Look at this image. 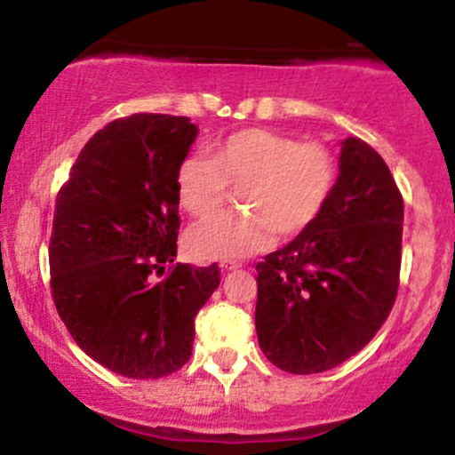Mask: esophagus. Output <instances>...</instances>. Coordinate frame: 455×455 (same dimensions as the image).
<instances>
[{
    "instance_id": "1",
    "label": "esophagus",
    "mask_w": 455,
    "mask_h": 455,
    "mask_svg": "<svg viewBox=\"0 0 455 455\" xmlns=\"http://www.w3.org/2000/svg\"><path fill=\"white\" fill-rule=\"evenodd\" d=\"M220 267H222L224 272H231V269L239 267V263L237 261H222V263H220Z\"/></svg>"
}]
</instances>
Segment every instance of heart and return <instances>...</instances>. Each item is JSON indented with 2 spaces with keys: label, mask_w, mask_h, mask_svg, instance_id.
<instances>
[{
  "label": "heart",
  "mask_w": 455,
  "mask_h": 455,
  "mask_svg": "<svg viewBox=\"0 0 455 455\" xmlns=\"http://www.w3.org/2000/svg\"><path fill=\"white\" fill-rule=\"evenodd\" d=\"M337 181V159L322 142H298L269 129H242L209 148L188 155L177 168L181 207L206 218L221 206L228 186L242 187L252 212L220 214L188 233L198 259H242L266 251L276 237L298 235L322 216Z\"/></svg>",
  "instance_id": "b5f03b06"
}]
</instances>
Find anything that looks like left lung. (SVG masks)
<instances>
[{
    "mask_svg": "<svg viewBox=\"0 0 455 455\" xmlns=\"http://www.w3.org/2000/svg\"><path fill=\"white\" fill-rule=\"evenodd\" d=\"M403 198L384 159L341 142L322 216L257 263L259 346L289 373H319L361 352L387 322L402 267Z\"/></svg>",
    "mask_w": 455,
    "mask_h": 455,
    "instance_id": "8db88e82",
    "label": "left lung"
}]
</instances>
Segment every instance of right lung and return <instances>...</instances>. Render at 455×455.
<instances>
[{"label": "right lung", "mask_w": 455, "mask_h": 455, "mask_svg": "<svg viewBox=\"0 0 455 455\" xmlns=\"http://www.w3.org/2000/svg\"><path fill=\"white\" fill-rule=\"evenodd\" d=\"M198 127L132 114L99 129L60 188L49 239L52 296L79 347L109 371L155 380L192 356L194 317L220 284L216 263H177V168Z\"/></svg>", "instance_id": "obj_1"}]
</instances>
